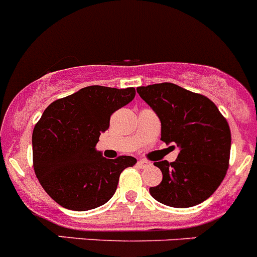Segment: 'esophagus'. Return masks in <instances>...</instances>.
I'll list each match as a JSON object with an SVG mask.
<instances>
[{"instance_id":"obj_1","label":"esophagus","mask_w":257,"mask_h":257,"mask_svg":"<svg viewBox=\"0 0 257 257\" xmlns=\"http://www.w3.org/2000/svg\"><path fill=\"white\" fill-rule=\"evenodd\" d=\"M137 165H138V166H140V167H142V169H145V167L150 166V164H148L147 161H138V162H137Z\"/></svg>"}]
</instances>
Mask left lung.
Segmentation results:
<instances>
[{
	"label": "left lung",
	"mask_w": 257,
	"mask_h": 257,
	"mask_svg": "<svg viewBox=\"0 0 257 257\" xmlns=\"http://www.w3.org/2000/svg\"><path fill=\"white\" fill-rule=\"evenodd\" d=\"M137 92L160 117L161 141L180 148L176 161L155 162L162 181L150 188L151 195L174 208L200 204L228 170L231 131L226 117L207 96L175 83L141 86Z\"/></svg>",
	"instance_id": "8db88e82"
}]
</instances>
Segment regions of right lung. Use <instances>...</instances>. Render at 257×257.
<instances>
[{"instance_id":"obj_1","label":"right lung","mask_w":257,"mask_h":257,"mask_svg":"<svg viewBox=\"0 0 257 257\" xmlns=\"http://www.w3.org/2000/svg\"><path fill=\"white\" fill-rule=\"evenodd\" d=\"M134 96V87L87 86L44 110L33 131V166L40 185L59 205L83 212L105 204L121 171L136 165L132 156L109 160L95 148L112 112Z\"/></svg>"}]
</instances>
